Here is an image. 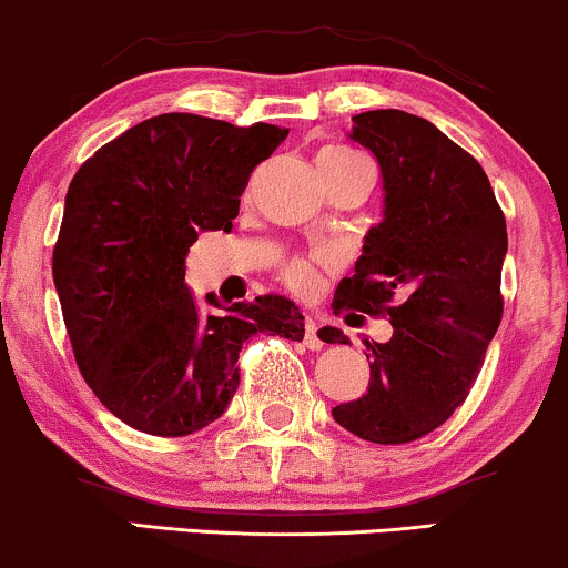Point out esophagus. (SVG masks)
Returning a JSON list of instances; mask_svg holds the SVG:
<instances>
[{"mask_svg": "<svg viewBox=\"0 0 568 568\" xmlns=\"http://www.w3.org/2000/svg\"><path fill=\"white\" fill-rule=\"evenodd\" d=\"M305 345L311 351H322L324 348V339L318 337V324L313 318H305Z\"/></svg>", "mask_w": 568, "mask_h": 568, "instance_id": "obj_1", "label": "esophagus"}]
</instances>
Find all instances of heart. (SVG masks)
<instances>
[{"label": "heart", "mask_w": 568, "mask_h": 568, "mask_svg": "<svg viewBox=\"0 0 568 568\" xmlns=\"http://www.w3.org/2000/svg\"><path fill=\"white\" fill-rule=\"evenodd\" d=\"M318 166H329V170H343V166H364V170H372L369 162L358 151L345 149V145H324L322 151L316 153ZM324 257H297L292 260L284 268V278L292 290L308 292L313 284H316V265L322 263Z\"/></svg>", "instance_id": "heart-1"}]
</instances>
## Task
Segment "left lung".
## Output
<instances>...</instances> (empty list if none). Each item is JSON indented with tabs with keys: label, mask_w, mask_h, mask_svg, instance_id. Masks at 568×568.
<instances>
[{
	"label": "left lung",
	"mask_w": 568,
	"mask_h": 568,
	"mask_svg": "<svg viewBox=\"0 0 568 568\" xmlns=\"http://www.w3.org/2000/svg\"><path fill=\"white\" fill-rule=\"evenodd\" d=\"M351 140L379 166L383 220L332 308L383 313L393 337L366 343L369 390L332 417L364 442L409 444L444 425L481 372L503 322L508 229L481 164L428 119L364 111ZM318 337L348 345L335 326Z\"/></svg>",
	"instance_id": "1"
}]
</instances>
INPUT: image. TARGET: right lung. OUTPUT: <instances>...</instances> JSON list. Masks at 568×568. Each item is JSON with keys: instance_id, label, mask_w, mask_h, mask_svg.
<instances>
[{"instance_id": "right-lung-1", "label": "right lung", "mask_w": 568, "mask_h": 568, "mask_svg": "<svg viewBox=\"0 0 568 568\" xmlns=\"http://www.w3.org/2000/svg\"><path fill=\"white\" fill-rule=\"evenodd\" d=\"M273 124L196 113L145 119L73 175L52 278L73 356L100 404L151 436H191L229 409L239 351L257 332L303 339L282 295L202 311L185 284L189 246L231 231L252 170L284 143Z\"/></svg>"}]
</instances>
